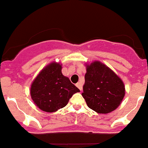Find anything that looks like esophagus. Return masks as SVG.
I'll return each instance as SVG.
<instances>
[{"instance_id":"esophagus-1","label":"esophagus","mask_w":148,"mask_h":148,"mask_svg":"<svg viewBox=\"0 0 148 148\" xmlns=\"http://www.w3.org/2000/svg\"><path fill=\"white\" fill-rule=\"evenodd\" d=\"M76 86L77 87L81 90V91H82V84L81 83V82H78V83L76 84Z\"/></svg>"}]
</instances>
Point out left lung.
Segmentation results:
<instances>
[{
    "mask_svg": "<svg viewBox=\"0 0 148 148\" xmlns=\"http://www.w3.org/2000/svg\"><path fill=\"white\" fill-rule=\"evenodd\" d=\"M85 82L82 95L87 106L98 113H111L121 104L125 84L110 68L99 61L86 64Z\"/></svg>",
    "mask_w": 148,
    "mask_h": 148,
    "instance_id": "left-lung-1",
    "label": "left lung"
}]
</instances>
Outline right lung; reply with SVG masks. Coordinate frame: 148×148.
<instances>
[{
	"label": "right lung",
	"instance_id": "1",
	"mask_svg": "<svg viewBox=\"0 0 148 148\" xmlns=\"http://www.w3.org/2000/svg\"><path fill=\"white\" fill-rule=\"evenodd\" d=\"M61 70V63L53 61L43 68L32 82L31 98L44 112H56L65 107L74 94L80 92L68 77L63 75Z\"/></svg>",
	"mask_w": 148,
	"mask_h": 148
}]
</instances>
